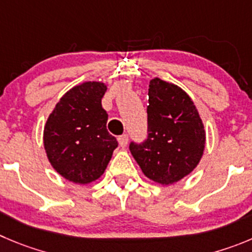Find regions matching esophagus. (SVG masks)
I'll return each mask as SVG.
<instances>
[{
	"instance_id": "obj_1",
	"label": "esophagus",
	"mask_w": 252,
	"mask_h": 252,
	"mask_svg": "<svg viewBox=\"0 0 252 252\" xmlns=\"http://www.w3.org/2000/svg\"><path fill=\"white\" fill-rule=\"evenodd\" d=\"M118 143L122 148H126V144H128V135H126V134L121 135V137L118 138Z\"/></svg>"
}]
</instances>
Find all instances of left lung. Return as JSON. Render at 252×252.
<instances>
[{
  "instance_id": "left-lung-1",
  "label": "left lung",
  "mask_w": 252,
  "mask_h": 252,
  "mask_svg": "<svg viewBox=\"0 0 252 252\" xmlns=\"http://www.w3.org/2000/svg\"><path fill=\"white\" fill-rule=\"evenodd\" d=\"M148 139L130 143L133 158L148 179L171 185L189 175L204 154L206 133L194 102L176 84L150 81Z\"/></svg>"
}]
</instances>
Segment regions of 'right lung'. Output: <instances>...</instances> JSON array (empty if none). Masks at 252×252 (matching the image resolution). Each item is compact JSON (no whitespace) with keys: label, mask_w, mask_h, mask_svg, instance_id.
<instances>
[{"label":"right lung","mask_w":252,"mask_h":252,"mask_svg":"<svg viewBox=\"0 0 252 252\" xmlns=\"http://www.w3.org/2000/svg\"><path fill=\"white\" fill-rule=\"evenodd\" d=\"M103 82H84L70 88L47 118L43 144L51 165L64 179L86 185L104 173L118 142L107 130L102 107Z\"/></svg>","instance_id":"1"}]
</instances>
